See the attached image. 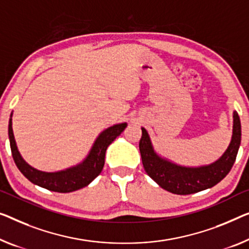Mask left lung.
<instances>
[{
  "instance_id": "obj_1",
  "label": "left lung",
  "mask_w": 249,
  "mask_h": 249,
  "mask_svg": "<svg viewBox=\"0 0 249 249\" xmlns=\"http://www.w3.org/2000/svg\"><path fill=\"white\" fill-rule=\"evenodd\" d=\"M232 118V136L227 150L217 161L201 166H183L162 158L155 152L147 131L142 127L140 152L144 170L161 188L174 195H191L213 187L231 170L240 146L242 125L237 112H233Z\"/></svg>"
}]
</instances>
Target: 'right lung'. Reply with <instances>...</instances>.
<instances>
[{
	"instance_id": "1",
	"label": "right lung",
	"mask_w": 249,
	"mask_h": 249,
	"mask_svg": "<svg viewBox=\"0 0 249 249\" xmlns=\"http://www.w3.org/2000/svg\"><path fill=\"white\" fill-rule=\"evenodd\" d=\"M126 126H127V123H121L104 129L95 140L87 157L77 165L57 172H44L28 164L21 157L20 152L18 150L16 139H14L12 129V113H11L9 121L11 152H12L13 160L16 162L18 169L29 181L50 191L67 194V192H72L86 187L96 177L99 176L104 168V163H105L107 147L124 131Z\"/></svg>"
}]
</instances>
